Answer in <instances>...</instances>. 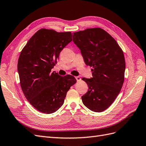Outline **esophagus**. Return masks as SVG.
Returning a JSON list of instances; mask_svg holds the SVG:
<instances>
[{
    "mask_svg": "<svg viewBox=\"0 0 146 146\" xmlns=\"http://www.w3.org/2000/svg\"><path fill=\"white\" fill-rule=\"evenodd\" d=\"M76 80H77V82H79V81H80V80H81V78L79 77V76H77V77H76Z\"/></svg>",
    "mask_w": 146,
    "mask_h": 146,
    "instance_id": "obj_1",
    "label": "esophagus"
}]
</instances>
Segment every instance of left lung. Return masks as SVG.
<instances>
[{"mask_svg":"<svg viewBox=\"0 0 146 146\" xmlns=\"http://www.w3.org/2000/svg\"><path fill=\"white\" fill-rule=\"evenodd\" d=\"M73 41L80 48L86 65L92 67V77L83 78L88 91L82 97L84 105L102 112L111 105L124 81V55L116 41L101 28L74 32Z\"/></svg>","mask_w":146,"mask_h":146,"instance_id":"obj_1","label":"left lung"}]
</instances>
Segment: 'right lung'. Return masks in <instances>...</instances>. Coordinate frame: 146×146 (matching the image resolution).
<instances>
[{
    "mask_svg": "<svg viewBox=\"0 0 146 146\" xmlns=\"http://www.w3.org/2000/svg\"><path fill=\"white\" fill-rule=\"evenodd\" d=\"M70 32L41 29L29 39L17 63L21 86L29 103L38 111L50 114L64 103L67 92L76 83L70 75L51 72L63 48L72 41Z\"/></svg>",
    "mask_w": 146,
    "mask_h": 146,
    "instance_id": "obj_1",
    "label": "right lung"
}]
</instances>
